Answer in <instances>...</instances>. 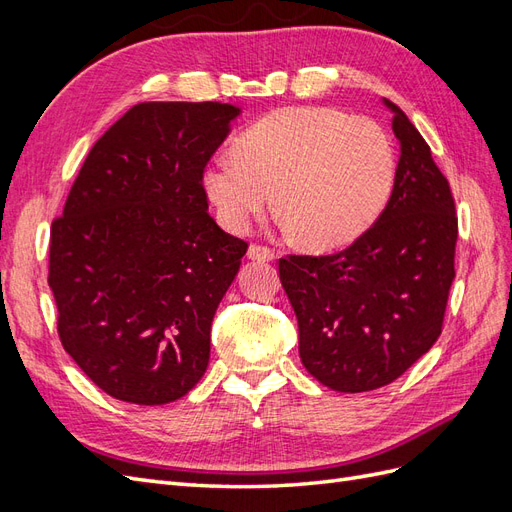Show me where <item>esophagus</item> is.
<instances>
[{"mask_svg": "<svg viewBox=\"0 0 512 512\" xmlns=\"http://www.w3.org/2000/svg\"><path fill=\"white\" fill-rule=\"evenodd\" d=\"M247 256H250L252 260H262V262H269L275 258V250H271V247L267 245H260V243H252L250 250H247Z\"/></svg>", "mask_w": 512, "mask_h": 512, "instance_id": "34e87169", "label": "esophagus"}]
</instances>
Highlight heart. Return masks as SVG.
I'll return each mask as SVG.
<instances>
[{"instance_id": "1", "label": "heart", "mask_w": 512, "mask_h": 512, "mask_svg": "<svg viewBox=\"0 0 512 512\" xmlns=\"http://www.w3.org/2000/svg\"><path fill=\"white\" fill-rule=\"evenodd\" d=\"M235 151L213 158L203 175L222 224L245 230L277 192L286 224L318 250L361 237L395 181L389 132L331 106H290L262 117Z\"/></svg>"}]
</instances>
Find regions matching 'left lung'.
I'll use <instances>...</instances> for the list:
<instances>
[{
  "label": "left lung",
  "mask_w": 512,
  "mask_h": 512,
  "mask_svg": "<svg viewBox=\"0 0 512 512\" xmlns=\"http://www.w3.org/2000/svg\"><path fill=\"white\" fill-rule=\"evenodd\" d=\"M395 185L376 224L346 250L280 258L299 320V354L318 382L363 393L397 380L436 344L455 280L451 185L397 104Z\"/></svg>",
  "instance_id": "1"
}]
</instances>
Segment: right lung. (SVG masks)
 <instances>
[{
  "label": "right lung",
  "instance_id": "obj_1",
  "mask_svg": "<svg viewBox=\"0 0 512 512\" xmlns=\"http://www.w3.org/2000/svg\"><path fill=\"white\" fill-rule=\"evenodd\" d=\"M237 115L222 102L132 106L51 224L61 346L115 399L168 404L205 374L215 309L247 252L207 213L203 185Z\"/></svg>",
  "mask_w": 512,
  "mask_h": 512
}]
</instances>
